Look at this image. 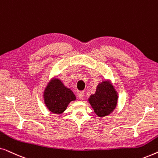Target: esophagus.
Listing matches in <instances>:
<instances>
[{
	"instance_id": "1",
	"label": "esophagus",
	"mask_w": 158,
	"mask_h": 158,
	"mask_svg": "<svg viewBox=\"0 0 158 158\" xmlns=\"http://www.w3.org/2000/svg\"><path fill=\"white\" fill-rule=\"evenodd\" d=\"M77 96L80 99H83L84 98V92L83 91H77Z\"/></svg>"
}]
</instances>
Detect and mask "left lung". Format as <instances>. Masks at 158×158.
<instances>
[{
    "label": "left lung",
    "mask_w": 158,
    "mask_h": 158,
    "mask_svg": "<svg viewBox=\"0 0 158 158\" xmlns=\"http://www.w3.org/2000/svg\"><path fill=\"white\" fill-rule=\"evenodd\" d=\"M117 94L111 83L103 81L97 86L96 92L89 98L95 113L100 117L108 116L114 111L117 103Z\"/></svg>",
    "instance_id": "obj_1"
}]
</instances>
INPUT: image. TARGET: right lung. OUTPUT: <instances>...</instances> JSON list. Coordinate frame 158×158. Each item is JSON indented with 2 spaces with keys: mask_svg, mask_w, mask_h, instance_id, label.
Here are the masks:
<instances>
[{
  "mask_svg": "<svg viewBox=\"0 0 158 158\" xmlns=\"http://www.w3.org/2000/svg\"><path fill=\"white\" fill-rule=\"evenodd\" d=\"M44 98L47 107L54 114L62 113L70 101L75 100L72 90L67 88L58 79L49 82L45 88Z\"/></svg>",
  "mask_w": 158,
  "mask_h": 158,
  "instance_id": "obj_1",
  "label": "right lung"
}]
</instances>
